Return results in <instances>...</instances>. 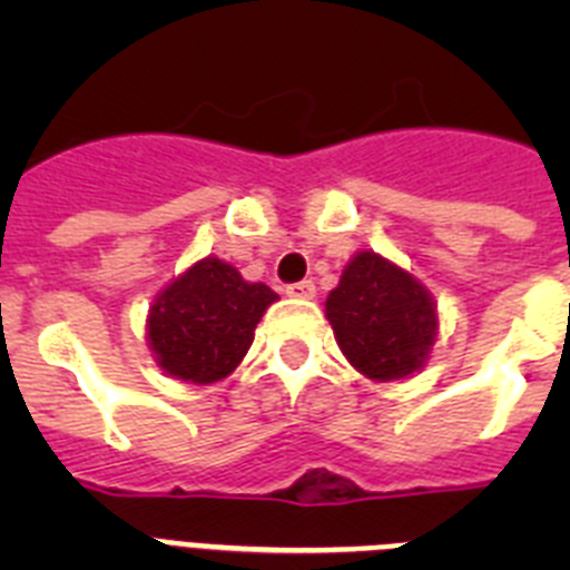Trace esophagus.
<instances>
[{
	"label": "esophagus",
	"mask_w": 570,
	"mask_h": 570,
	"mask_svg": "<svg viewBox=\"0 0 570 570\" xmlns=\"http://www.w3.org/2000/svg\"><path fill=\"white\" fill-rule=\"evenodd\" d=\"M285 294L294 296V299H311V296L316 294V285L311 279H302V282H294V285H288Z\"/></svg>",
	"instance_id": "esophagus-1"
}]
</instances>
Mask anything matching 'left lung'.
<instances>
[{
  "instance_id": "left-lung-1",
  "label": "left lung",
  "mask_w": 570,
  "mask_h": 570,
  "mask_svg": "<svg viewBox=\"0 0 570 570\" xmlns=\"http://www.w3.org/2000/svg\"><path fill=\"white\" fill-rule=\"evenodd\" d=\"M325 316L347 362L367 380H405L425 365L436 340V305L420 279L360 250L328 294Z\"/></svg>"
}]
</instances>
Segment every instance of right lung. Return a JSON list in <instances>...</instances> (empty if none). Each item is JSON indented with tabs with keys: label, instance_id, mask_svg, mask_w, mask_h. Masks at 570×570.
I'll list each match as a JSON object with an SVG mask.
<instances>
[{
	"label": "right lung",
	"instance_id": "1",
	"mask_svg": "<svg viewBox=\"0 0 570 570\" xmlns=\"http://www.w3.org/2000/svg\"><path fill=\"white\" fill-rule=\"evenodd\" d=\"M276 299L268 285L245 282L234 265L205 256L150 305V351L176 380H225L248 354L256 322Z\"/></svg>",
	"mask_w": 570,
	"mask_h": 570
}]
</instances>
